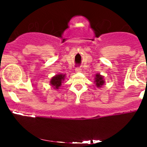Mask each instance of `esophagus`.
I'll use <instances>...</instances> for the list:
<instances>
[{
  "label": "esophagus",
  "mask_w": 147,
  "mask_h": 147,
  "mask_svg": "<svg viewBox=\"0 0 147 147\" xmlns=\"http://www.w3.org/2000/svg\"><path fill=\"white\" fill-rule=\"evenodd\" d=\"M82 71V68L80 67H78L75 68V72H80Z\"/></svg>",
  "instance_id": "1"
}]
</instances>
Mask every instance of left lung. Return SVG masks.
<instances>
[{
    "mask_svg": "<svg viewBox=\"0 0 147 147\" xmlns=\"http://www.w3.org/2000/svg\"><path fill=\"white\" fill-rule=\"evenodd\" d=\"M94 82H95V83H96V85H97V87H100L103 85L105 81L103 80V77H102V75L97 74V75H96L95 81H94Z\"/></svg>",
    "mask_w": 147,
    "mask_h": 147,
    "instance_id": "1",
    "label": "left lung"
}]
</instances>
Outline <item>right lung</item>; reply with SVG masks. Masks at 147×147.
I'll list each match as a JSON object with an SVG mask.
<instances>
[{"label":"right lung","mask_w":147,"mask_h":147,"mask_svg":"<svg viewBox=\"0 0 147 147\" xmlns=\"http://www.w3.org/2000/svg\"><path fill=\"white\" fill-rule=\"evenodd\" d=\"M65 79V75H57L55 77H53L50 80V84H51L52 87H54V89H58L59 87L61 86L62 82L64 81Z\"/></svg>","instance_id":"add662e5"}]
</instances>
